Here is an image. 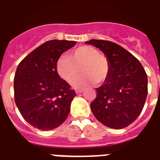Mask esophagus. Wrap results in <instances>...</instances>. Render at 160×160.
I'll use <instances>...</instances> for the list:
<instances>
[{
    "label": "esophagus",
    "mask_w": 160,
    "mask_h": 160,
    "mask_svg": "<svg viewBox=\"0 0 160 160\" xmlns=\"http://www.w3.org/2000/svg\"><path fill=\"white\" fill-rule=\"evenodd\" d=\"M84 90V89H82V88H81V89H76V93H82Z\"/></svg>",
    "instance_id": "34e87169"
}]
</instances>
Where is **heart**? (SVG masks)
Here are the masks:
<instances>
[{
	"mask_svg": "<svg viewBox=\"0 0 160 160\" xmlns=\"http://www.w3.org/2000/svg\"><path fill=\"white\" fill-rule=\"evenodd\" d=\"M80 67L84 74L75 78ZM56 70L62 79L70 82L74 78L72 85L80 87L105 81L109 74L110 64L108 58L100 54L98 50L91 46H81L71 51L69 57L61 56L57 62Z\"/></svg>",
	"mask_w": 160,
	"mask_h": 160,
	"instance_id": "obj_1",
	"label": "heart"
}]
</instances>
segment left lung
Here are the masks:
<instances>
[{
  "label": "left lung",
  "mask_w": 160,
  "mask_h": 160,
  "mask_svg": "<svg viewBox=\"0 0 160 160\" xmlns=\"http://www.w3.org/2000/svg\"><path fill=\"white\" fill-rule=\"evenodd\" d=\"M87 44L100 49L110 64L108 76L96 89L90 104L98 122L113 129L132 124L143 109L148 93L147 75L141 62L128 51L110 41L91 39Z\"/></svg>",
  "instance_id": "obj_1"
}]
</instances>
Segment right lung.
Listing matches in <instances>:
<instances>
[{
	"mask_svg": "<svg viewBox=\"0 0 160 160\" xmlns=\"http://www.w3.org/2000/svg\"><path fill=\"white\" fill-rule=\"evenodd\" d=\"M76 43L68 40L48 41L26 56L17 67L15 103L24 120L37 129H55L70 112L76 92L58 76L56 65L60 56Z\"/></svg>",
	"mask_w": 160,
	"mask_h": 160,
	"instance_id": "right-lung-1",
	"label": "right lung"
}]
</instances>
